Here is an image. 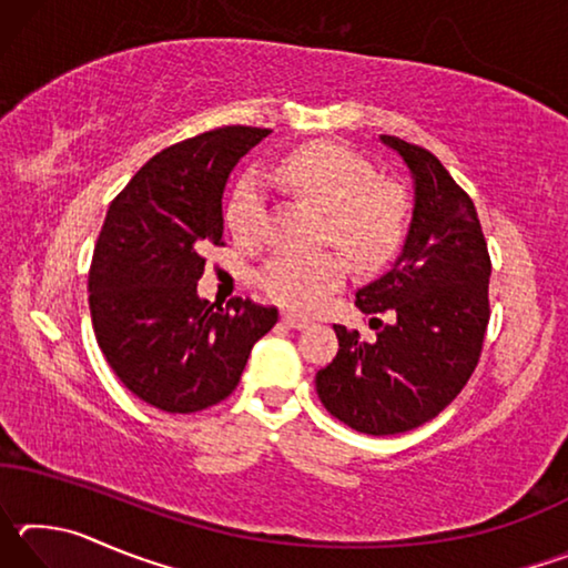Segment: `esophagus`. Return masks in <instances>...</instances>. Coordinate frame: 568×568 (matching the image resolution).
<instances>
[{
    "label": "esophagus",
    "mask_w": 568,
    "mask_h": 568,
    "mask_svg": "<svg viewBox=\"0 0 568 568\" xmlns=\"http://www.w3.org/2000/svg\"><path fill=\"white\" fill-rule=\"evenodd\" d=\"M283 323L287 325V328H295V331H303L311 325V321L301 318V315H295V313H283Z\"/></svg>",
    "instance_id": "34e87169"
}]
</instances>
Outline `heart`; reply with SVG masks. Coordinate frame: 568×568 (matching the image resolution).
Listing matches in <instances>:
<instances>
[{"label":"heart","instance_id":"heart-1","mask_svg":"<svg viewBox=\"0 0 568 568\" xmlns=\"http://www.w3.org/2000/svg\"><path fill=\"white\" fill-rule=\"evenodd\" d=\"M275 180L293 195L328 213V237L361 267H378L396 253L406 233V197L365 158L335 142H311L281 160ZM265 192L257 178H245L225 207V223L240 243L261 237ZM345 277L338 253H283L267 263L257 283L277 305L311 311Z\"/></svg>","mask_w":568,"mask_h":568}]
</instances>
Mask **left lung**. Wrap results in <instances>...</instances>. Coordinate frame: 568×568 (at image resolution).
I'll return each mask as SVG.
<instances>
[{
	"instance_id": "left-lung-1",
	"label": "left lung",
	"mask_w": 568,
	"mask_h": 568,
	"mask_svg": "<svg viewBox=\"0 0 568 568\" xmlns=\"http://www.w3.org/2000/svg\"><path fill=\"white\" fill-rule=\"evenodd\" d=\"M413 180L406 243L388 273L363 285L355 305L388 313L376 341L333 325L338 355L315 388L333 418L358 434L396 436L436 418L474 373L488 325L491 257L476 207L436 155L381 134Z\"/></svg>"
}]
</instances>
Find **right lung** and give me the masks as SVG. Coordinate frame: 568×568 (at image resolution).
Wrapping results in <instances>:
<instances>
[{"label": "right lung", "instance_id": "1", "mask_svg": "<svg viewBox=\"0 0 568 568\" xmlns=\"http://www.w3.org/2000/svg\"><path fill=\"white\" fill-rule=\"evenodd\" d=\"M271 130L220 128L142 165L112 200L90 267V313L114 376L140 400L195 413L225 400L275 307L197 295L203 250L223 243V192Z\"/></svg>", "mask_w": 568, "mask_h": 568}]
</instances>
